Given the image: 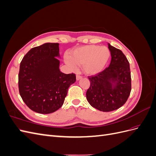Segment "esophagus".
<instances>
[{
  "mask_svg": "<svg viewBox=\"0 0 156 156\" xmlns=\"http://www.w3.org/2000/svg\"><path fill=\"white\" fill-rule=\"evenodd\" d=\"M82 78V76L81 75H77V76H76V79H77V81H79V79H81Z\"/></svg>",
  "mask_w": 156,
  "mask_h": 156,
  "instance_id": "esophagus-1",
  "label": "esophagus"
}]
</instances>
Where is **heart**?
Segmentation results:
<instances>
[{
	"label": "heart",
	"mask_w": 156,
	"mask_h": 156,
	"mask_svg": "<svg viewBox=\"0 0 156 156\" xmlns=\"http://www.w3.org/2000/svg\"><path fill=\"white\" fill-rule=\"evenodd\" d=\"M110 51L105 46L88 45L79 47L65 56V62L72 70L83 65L84 72L88 75L100 73L105 68L110 57Z\"/></svg>",
	"instance_id": "heart-1"
}]
</instances>
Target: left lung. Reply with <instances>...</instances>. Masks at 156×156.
I'll return each instance as SVG.
<instances>
[{
    "label": "left lung",
    "instance_id": "left-lung-1",
    "mask_svg": "<svg viewBox=\"0 0 156 156\" xmlns=\"http://www.w3.org/2000/svg\"><path fill=\"white\" fill-rule=\"evenodd\" d=\"M110 65L94 76L88 77L90 85L87 100L91 106L103 112L118 109L128 99L131 90L129 63L122 51L108 44Z\"/></svg>",
    "mask_w": 156,
    "mask_h": 156
}]
</instances>
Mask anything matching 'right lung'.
<instances>
[{
    "instance_id": "add662e5",
    "label": "right lung",
    "mask_w": 156,
    "mask_h": 156,
    "mask_svg": "<svg viewBox=\"0 0 156 156\" xmlns=\"http://www.w3.org/2000/svg\"><path fill=\"white\" fill-rule=\"evenodd\" d=\"M59 44L46 43L31 49L22 59L18 75L19 91L33 111L49 114L63 105L68 88L76 81L74 73L59 69Z\"/></svg>"
}]
</instances>
